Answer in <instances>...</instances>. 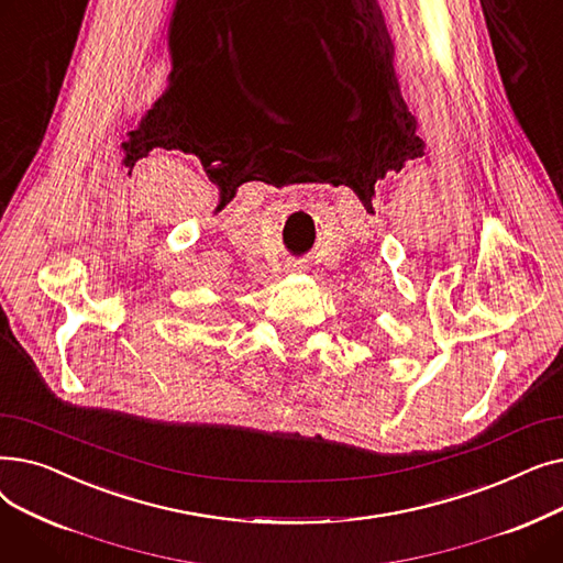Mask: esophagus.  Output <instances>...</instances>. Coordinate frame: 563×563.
Instances as JSON below:
<instances>
[{
  "label": "esophagus",
  "mask_w": 563,
  "mask_h": 563,
  "mask_svg": "<svg viewBox=\"0 0 563 563\" xmlns=\"http://www.w3.org/2000/svg\"><path fill=\"white\" fill-rule=\"evenodd\" d=\"M294 269H297V272H303V269H306V266H299V264H294Z\"/></svg>",
  "instance_id": "obj_1"
}]
</instances>
